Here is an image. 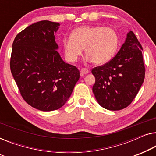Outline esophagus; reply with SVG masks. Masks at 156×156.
Here are the masks:
<instances>
[{"label": "esophagus", "instance_id": "esophagus-1", "mask_svg": "<svg viewBox=\"0 0 156 156\" xmlns=\"http://www.w3.org/2000/svg\"><path fill=\"white\" fill-rule=\"evenodd\" d=\"M88 72H89L88 69H85V68H83V69L80 70V76H83L84 75H85V74L88 73Z\"/></svg>", "mask_w": 156, "mask_h": 156}]
</instances>
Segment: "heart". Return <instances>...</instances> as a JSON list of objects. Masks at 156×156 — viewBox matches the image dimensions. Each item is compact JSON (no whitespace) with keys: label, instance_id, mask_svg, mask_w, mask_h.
Returning a JSON list of instances; mask_svg holds the SVG:
<instances>
[{"label":"heart","instance_id":"b5f03b06","mask_svg":"<svg viewBox=\"0 0 156 156\" xmlns=\"http://www.w3.org/2000/svg\"><path fill=\"white\" fill-rule=\"evenodd\" d=\"M119 44V35L112 27L81 26L63 39V47L65 58L70 63L77 61L85 49L87 60L100 65L111 60Z\"/></svg>","mask_w":156,"mask_h":156}]
</instances>
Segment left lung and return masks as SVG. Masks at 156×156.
I'll return each mask as SVG.
<instances>
[{"mask_svg": "<svg viewBox=\"0 0 156 156\" xmlns=\"http://www.w3.org/2000/svg\"><path fill=\"white\" fill-rule=\"evenodd\" d=\"M142 46L132 31L115 56L92 69L95 78L93 92L104 108L120 110L132 102L145 78Z\"/></svg>", "mask_w": 156, "mask_h": 156, "instance_id": "1", "label": "left lung"}]
</instances>
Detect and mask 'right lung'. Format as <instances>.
<instances>
[{"mask_svg":"<svg viewBox=\"0 0 156 156\" xmlns=\"http://www.w3.org/2000/svg\"><path fill=\"white\" fill-rule=\"evenodd\" d=\"M58 23L42 20L28 26L12 43L10 71L24 100L39 110L61 108L71 96L80 72L66 63L56 49Z\"/></svg>","mask_w":156,"mask_h":156,"instance_id":"obj_1","label":"right lung"}]
</instances>
